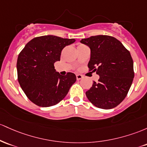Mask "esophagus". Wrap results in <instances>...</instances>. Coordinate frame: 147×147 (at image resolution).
Segmentation results:
<instances>
[{
  "instance_id": "obj_1",
  "label": "esophagus",
  "mask_w": 147,
  "mask_h": 147,
  "mask_svg": "<svg viewBox=\"0 0 147 147\" xmlns=\"http://www.w3.org/2000/svg\"><path fill=\"white\" fill-rule=\"evenodd\" d=\"M82 75H80V74H78V75H76V79H77V80H80V79L81 78H82Z\"/></svg>"
}]
</instances>
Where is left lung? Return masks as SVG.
<instances>
[{
	"label": "left lung",
	"instance_id": "8db88e82",
	"mask_svg": "<svg viewBox=\"0 0 147 147\" xmlns=\"http://www.w3.org/2000/svg\"><path fill=\"white\" fill-rule=\"evenodd\" d=\"M80 42L91 50L90 71L100 76L86 92L87 98L102 109L117 106L126 96L134 78L131 53L121 42L111 36H92L82 39Z\"/></svg>",
	"mask_w": 147,
	"mask_h": 147
}]
</instances>
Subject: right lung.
<instances>
[{
  "label": "right lung",
  "mask_w": 147,
  "mask_h": 147,
  "mask_svg": "<svg viewBox=\"0 0 147 147\" xmlns=\"http://www.w3.org/2000/svg\"><path fill=\"white\" fill-rule=\"evenodd\" d=\"M74 39L45 35L27 43L17 59L18 81L30 100L40 107H50L61 101L76 80L73 73L57 72L54 63L60 60L61 52Z\"/></svg>",
  "instance_id": "obj_1"
}]
</instances>
